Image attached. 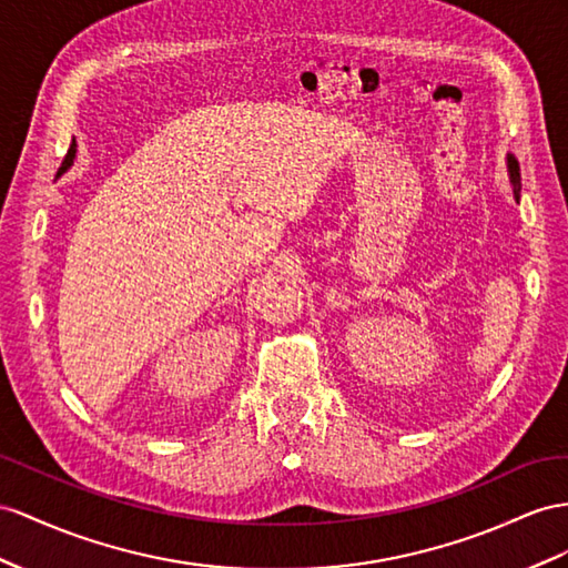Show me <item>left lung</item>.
<instances>
[{
  "label": "left lung",
  "instance_id": "left-lung-1",
  "mask_svg": "<svg viewBox=\"0 0 568 568\" xmlns=\"http://www.w3.org/2000/svg\"><path fill=\"white\" fill-rule=\"evenodd\" d=\"M508 178H511V184H514V196L518 199V194H520V165H518V160L514 155H508Z\"/></svg>",
  "mask_w": 568,
  "mask_h": 568
}]
</instances>
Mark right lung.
<instances>
[{
	"label": "right lung",
	"mask_w": 568,
	"mask_h": 568,
	"mask_svg": "<svg viewBox=\"0 0 568 568\" xmlns=\"http://www.w3.org/2000/svg\"><path fill=\"white\" fill-rule=\"evenodd\" d=\"M74 155H77V143L71 141V145H69V151H67V155H64V160H62V168H60V172H64L71 163H74Z\"/></svg>",
	"instance_id": "1"
}]
</instances>
